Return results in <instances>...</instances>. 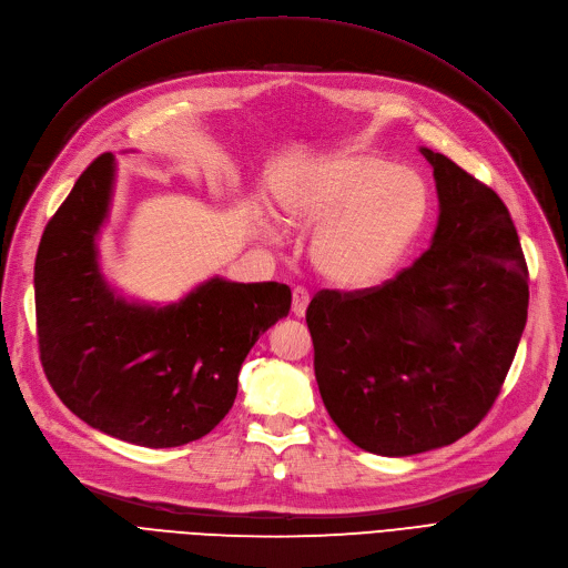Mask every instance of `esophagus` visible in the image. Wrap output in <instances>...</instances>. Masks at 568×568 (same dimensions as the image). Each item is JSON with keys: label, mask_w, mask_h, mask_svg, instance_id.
<instances>
[{"label": "esophagus", "mask_w": 568, "mask_h": 568, "mask_svg": "<svg viewBox=\"0 0 568 568\" xmlns=\"http://www.w3.org/2000/svg\"><path fill=\"white\" fill-rule=\"evenodd\" d=\"M307 303H311V294L303 286H296L294 288V303H291V313H294L296 317H303L305 311H307Z\"/></svg>", "instance_id": "obj_1"}]
</instances>
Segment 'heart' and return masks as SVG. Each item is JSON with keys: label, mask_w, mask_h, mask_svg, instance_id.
Segmentation results:
<instances>
[{"label": "heart", "mask_w": 568, "mask_h": 568, "mask_svg": "<svg viewBox=\"0 0 568 568\" xmlns=\"http://www.w3.org/2000/svg\"><path fill=\"white\" fill-rule=\"evenodd\" d=\"M428 186L415 170L376 153H336L282 194L296 227H317L313 263L336 286H372L395 267L428 215Z\"/></svg>", "instance_id": "heart-1"}]
</instances>
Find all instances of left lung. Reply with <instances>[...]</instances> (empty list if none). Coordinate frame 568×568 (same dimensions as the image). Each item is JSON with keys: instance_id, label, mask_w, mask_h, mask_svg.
Masks as SVG:
<instances>
[{"instance_id": "left-lung-1", "label": "left lung", "mask_w": 568, "mask_h": 568, "mask_svg": "<svg viewBox=\"0 0 568 568\" xmlns=\"http://www.w3.org/2000/svg\"><path fill=\"white\" fill-rule=\"evenodd\" d=\"M432 248L393 280L307 305L315 379L343 436L384 457L443 448L484 419L528 317V267L503 199L443 153Z\"/></svg>"}]
</instances>
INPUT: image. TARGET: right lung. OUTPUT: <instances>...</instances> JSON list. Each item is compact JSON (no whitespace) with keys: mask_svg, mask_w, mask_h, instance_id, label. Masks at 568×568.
<instances>
[{"mask_svg":"<svg viewBox=\"0 0 568 568\" xmlns=\"http://www.w3.org/2000/svg\"><path fill=\"white\" fill-rule=\"evenodd\" d=\"M113 173V153H101L44 227L36 257L40 359L61 403L92 428L175 448L225 419L244 357L288 315L291 288L215 277L165 307L115 296L97 265Z\"/></svg>","mask_w":568,"mask_h":568,"instance_id":"obj_1","label":"right lung"}]
</instances>
